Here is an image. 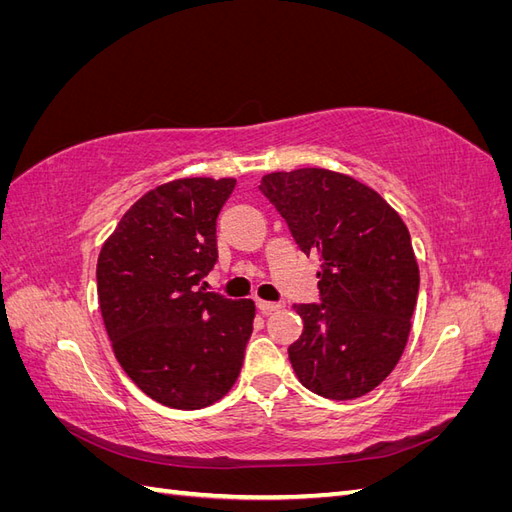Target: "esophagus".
<instances>
[{
  "label": "esophagus",
  "mask_w": 512,
  "mask_h": 512,
  "mask_svg": "<svg viewBox=\"0 0 512 512\" xmlns=\"http://www.w3.org/2000/svg\"><path fill=\"white\" fill-rule=\"evenodd\" d=\"M256 305H258V309H260L262 314H271V312H275V309L282 307V303H277V301H262V299H258Z\"/></svg>",
  "instance_id": "esophagus-1"
}]
</instances>
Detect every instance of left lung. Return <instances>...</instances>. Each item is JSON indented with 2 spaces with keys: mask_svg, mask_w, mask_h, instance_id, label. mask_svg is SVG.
Here are the masks:
<instances>
[{
  "mask_svg": "<svg viewBox=\"0 0 512 512\" xmlns=\"http://www.w3.org/2000/svg\"><path fill=\"white\" fill-rule=\"evenodd\" d=\"M258 188L301 250L320 256V303L294 305V374L327 399L374 391L404 354L421 284L406 224L378 192L327 168L271 173Z\"/></svg>",
  "mask_w": 512,
  "mask_h": 512,
  "instance_id": "8db88e82",
  "label": "left lung"
}]
</instances>
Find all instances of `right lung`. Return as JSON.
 I'll return each mask as SVG.
<instances>
[{
  "label": "right lung",
  "mask_w": 512,
  "mask_h": 512,
  "mask_svg": "<svg viewBox=\"0 0 512 512\" xmlns=\"http://www.w3.org/2000/svg\"><path fill=\"white\" fill-rule=\"evenodd\" d=\"M235 179H177L128 209L98 258L104 327L123 371L151 399L196 410L235 384L256 307L200 282L218 262L215 222Z\"/></svg>",
  "instance_id": "obj_1"
}]
</instances>
